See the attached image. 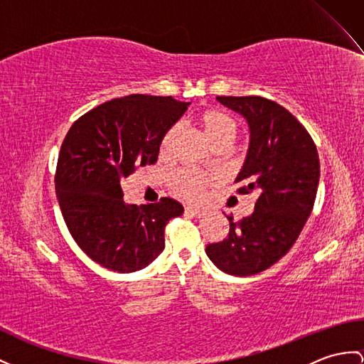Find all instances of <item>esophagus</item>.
<instances>
[{"label": "esophagus", "instance_id": "34e87169", "mask_svg": "<svg viewBox=\"0 0 364 364\" xmlns=\"http://www.w3.org/2000/svg\"><path fill=\"white\" fill-rule=\"evenodd\" d=\"M185 213H187V215H190V216H193V218H200V216H203V210H200V208H194V207H187L185 208Z\"/></svg>", "mask_w": 364, "mask_h": 364}]
</instances>
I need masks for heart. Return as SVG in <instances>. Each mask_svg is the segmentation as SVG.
<instances>
[{"label":"heart","instance_id":"b5f03b06","mask_svg":"<svg viewBox=\"0 0 364 364\" xmlns=\"http://www.w3.org/2000/svg\"><path fill=\"white\" fill-rule=\"evenodd\" d=\"M196 122L202 128L203 134L207 136L211 146H218V145L230 146L233 144V140L237 136V131H239V125L233 115H230L228 112L220 111V109L202 111L196 117ZM176 134L177 131L174 127L168 128L164 132L161 141H159V154L161 156L170 154ZM205 183H207V177L193 170H181L171 177L173 191L190 200H198L202 196Z\"/></svg>","mask_w":364,"mask_h":364}]
</instances>
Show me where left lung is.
<instances>
[{"instance_id":"1","label":"left lung","mask_w":364,"mask_h":364,"mask_svg":"<svg viewBox=\"0 0 364 364\" xmlns=\"http://www.w3.org/2000/svg\"><path fill=\"white\" fill-rule=\"evenodd\" d=\"M218 100L250 127V148L236 182L239 194L256 193L255 211L235 223L220 242L208 244L207 255L218 269L250 277L272 267L295 244L314 208L320 159L314 139L294 114L258 95Z\"/></svg>"}]
</instances>
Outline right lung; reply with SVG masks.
Wrapping results in <instances>:
<instances>
[{
    "mask_svg": "<svg viewBox=\"0 0 364 364\" xmlns=\"http://www.w3.org/2000/svg\"><path fill=\"white\" fill-rule=\"evenodd\" d=\"M188 105L132 94L99 105L69 128L55 170L57 198L70 236L103 267L137 272L165 249V227L183 207L171 198L129 205L120 181L157 161L162 134Z\"/></svg>",
    "mask_w": 364,
    "mask_h": 364,
    "instance_id": "obj_1",
    "label": "right lung"
}]
</instances>
